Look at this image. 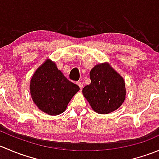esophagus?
I'll return each mask as SVG.
<instances>
[{
	"label": "esophagus",
	"mask_w": 159,
	"mask_h": 159,
	"mask_svg": "<svg viewBox=\"0 0 159 159\" xmlns=\"http://www.w3.org/2000/svg\"><path fill=\"white\" fill-rule=\"evenodd\" d=\"M77 84H78V86H79L80 89H81V90L83 89V84H81V82H78H78H77Z\"/></svg>",
	"instance_id": "esophagus-1"
}]
</instances>
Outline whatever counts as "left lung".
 <instances>
[{
    "mask_svg": "<svg viewBox=\"0 0 159 159\" xmlns=\"http://www.w3.org/2000/svg\"><path fill=\"white\" fill-rule=\"evenodd\" d=\"M90 78L91 84L82 93L94 111L105 115L122 105L126 94L125 81L109 64L95 65L90 71Z\"/></svg>",
    "mask_w": 159,
    "mask_h": 159,
    "instance_id": "left-lung-1",
    "label": "left lung"
}]
</instances>
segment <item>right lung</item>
Returning a JSON list of instances; mask_svg holds the SVG:
<instances>
[{"label":"right lung","instance_id":"add662e5","mask_svg":"<svg viewBox=\"0 0 159 159\" xmlns=\"http://www.w3.org/2000/svg\"><path fill=\"white\" fill-rule=\"evenodd\" d=\"M79 90V87L67 79L50 59L36 70L30 83L34 102L40 110L50 115L63 113Z\"/></svg>","mask_w":159,"mask_h":159}]
</instances>
